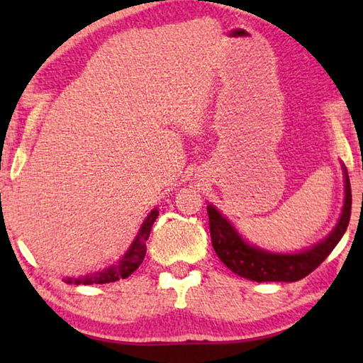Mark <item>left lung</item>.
<instances>
[{"instance_id":"left-lung-1","label":"left lung","mask_w":363,"mask_h":363,"mask_svg":"<svg viewBox=\"0 0 363 363\" xmlns=\"http://www.w3.org/2000/svg\"><path fill=\"white\" fill-rule=\"evenodd\" d=\"M344 177H346L344 179L346 199H344L340 223L323 242L298 255L267 253V251L251 247L243 242V238L238 235L229 220L220 216L216 208L210 205L206 210L210 218L211 243L218 257L232 272L253 281H298L304 279L320 266L347 229L349 219H351L352 195L346 168H344Z\"/></svg>"}]
</instances>
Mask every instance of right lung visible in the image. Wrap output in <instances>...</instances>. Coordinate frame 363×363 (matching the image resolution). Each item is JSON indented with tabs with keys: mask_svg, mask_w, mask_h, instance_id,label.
Masks as SVG:
<instances>
[{
	"mask_svg": "<svg viewBox=\"0 0 363 363\" xmlns=\"http://www.w3.org/2000/svg\"><path fill=\"white\" fill-rule=\"evenodd\" d=\"M158 216V210H153L147 219L144 220L143 227H140L139 235L136 237V240L133 242V245L128 250V253L121 257V261L116 264V266L108 267L102 272H97L94 275H86V277L82 279H67V284H75V285H91V284H110V281H116L120 279H126L136 270L140 262H143L144 256H145V242L150 235L152 225L155 223V219Z\"/></svg>",
	"mask_w": 363,
	"mask_h": 363,
	"instance_id": "right-lung-1",
	"label": "right lung"
}]
</instances>
